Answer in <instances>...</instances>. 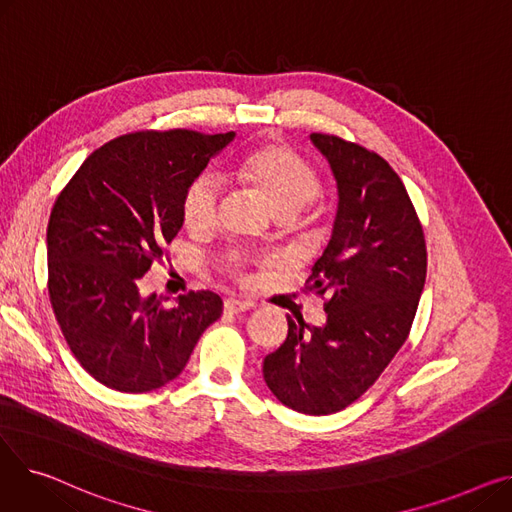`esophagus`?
Wrapping results in <instances>:
<instances>
[{
    "mask_svg": "<svg viewBox=\"0 0 512 512\" xmlns=\"http://www.w3.org/2000/svg\"><path fill=\"white\" fill-rule=\"evenodd\" d=\"M247 309H251V303H247V301H238V299L224 301V311H228V313H242Z\"/></svg>",
    "mask_w": 512,
    "mask_h": 512,
    "instance_id": "34e87169",
    "label": "esophagus"
}]
</instances>
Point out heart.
<instances>
[{"instance_id":"1","label":"heart","mask_w":512,"mask_h":512,"mask_svg":"<svg viewBox=\"0 0 512 512\" xmlns=\"http://www.w3.org/2000/svg\"><path fill=\"white\" fill-rule=\"evenodd\" d=\"M238 174L251 182L270 201L278 218H294L317 195L319 180L311 166L297 153L282 145H265L240 161ZM222 184L211 172L199 174L186 186L182 197V218L188 228L205 230L218 220Z\"/></svg>"}]
</instances>
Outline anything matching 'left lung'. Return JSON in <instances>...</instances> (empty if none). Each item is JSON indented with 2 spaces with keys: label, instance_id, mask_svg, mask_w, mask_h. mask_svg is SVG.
Instances as JSON below:
<instances>
[{
  "label": "left lung",
  "instance_id": "left-lung-1",
  "mask_svg": "<svg viewBox=\"0 0 512 512\" xmlns=\"http://www.w3.org/2000/svg\"><path fill=\"white\" fill-rule=\"evenodd\" d=\"M338 186L328 247L309 290L330 294L324 326L288 315V336L263 359V380L292 411L330 415L355 402L405 344L425 284V238L388 161L332 134H311Z\"/></svg>",
  "mask_w": 512,
  "mask_h": 512
}]
</instances>
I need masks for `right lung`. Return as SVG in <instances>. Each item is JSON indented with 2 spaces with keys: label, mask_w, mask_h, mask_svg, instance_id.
<instances>
[{
  "label": "right lung",
  "mask_w": 512,
  "mask_h": 512,
  "mask_svg": "<svg viewBox=\"0 0 512 512\" xmlns=\"http://www.w3.org/2000/svg\"><path fill=\"white\" fill-rule=\"evenodd\" d=\"M236 137L193 130L124 134L93 151L49 215V299L70 351L103 386L141 394L182 373L222 315L211 290L141 292L184 224L182 197Z\"/></svg>",
  "instance_id": "add662e5"
}]
</instances>
